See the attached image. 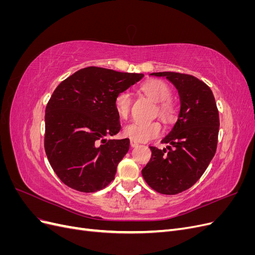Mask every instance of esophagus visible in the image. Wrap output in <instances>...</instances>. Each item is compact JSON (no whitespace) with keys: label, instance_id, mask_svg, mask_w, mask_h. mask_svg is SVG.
Instances as JSON below:
<instances>
[{"label":"esophagus","instance_id":"1","mask_svg":"<svg viewBox=\"0 0 255 255\" xmlns=\"http://www.w3.org/2000/svg\"><path fill=\"white\" fill-rule=\"evenodd\" d=\"M129 143H130V146H132V148H135V146H137L138 144H139V143H138V142L135 141V140H130Z\"/></svg>","mask_w":255,"mask_h":255}]
</instances>
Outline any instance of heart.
Segmentation results:
<instances>
[{"label": "heart", "mask_w": 255, "mask_h": 255, "mask_svg": "<svg viewBox=\"0 0 255 255\" xmlns=\"http://www.w3.org/2000/svg\"><path fill=\"white\" fill-rule=\"evenodd\" d=\"M140 90L143 94L152 99L153 101L158 102V113L161 119L170 121L176 114V107L171 101V89L168 85L159 80H151L141 85ZM115 109L121 118H127L130 112L132 98L128 92H120L115 98ZM163 133L159 122H133L125 128V135L130 140L135 141H149L153 138L158 137Z\"/></svg>", "instance_id": "obj_1"}]
</instances>
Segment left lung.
<instances>
[{
    "mask_svg": "<svg viewBox=\"0 0 255 255\" xmlns=\"http://www.w3.org/2000/svg\"><path fill=\"white\" fill-rule=\"evenodd\" d=\"M179 91L181 110L174 127L161 143L167 149L150 146L151 159L142 169L149 186L163 195L187 190L202 176L218 143L219 113L213 92L195 76L179 72H156Z\"/></svg>",
    "mask_w": 255,
    "mask_h": 255,
    "instance_id": "8db88e82",
    "label": "left lung"
}]
</instances>
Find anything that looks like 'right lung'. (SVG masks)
Here are the masks:
<instances>
[{
	"mask_svg": "<svg viewBox=\"0 0 255 255\" xmlns=\"http://www.w3.org/2000/svg\"><path fill=\"white\" fill-rule=\"evenodd\" d=\"M143 78L87 67L61 82L45 109L44 150L60 181L81 192L105 188L129 149V139H105L121 128L115 98Z\"/></svg>",
	"mask_w": 255,
	"mask_h": 255,
	"instance_id": "add662e5",
	"label": "right lung"
}]
</instances>
